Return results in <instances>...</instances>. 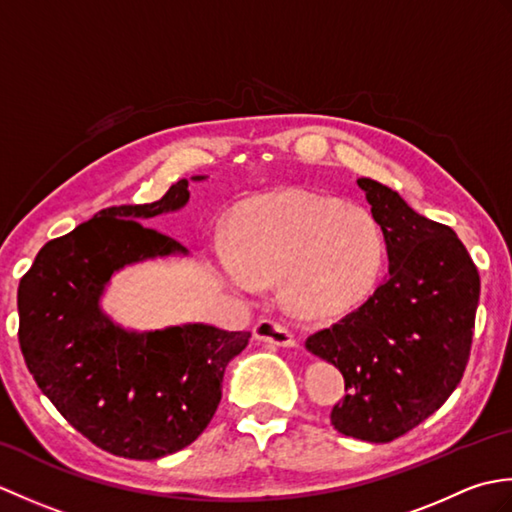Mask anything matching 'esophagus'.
Masks as SVG:
<instances>
[{"instance_id": "esophagus-1", "label": "esophagus", "mask_w": 512, "mask_h": 512, "mask_svg": "<svg viewBox=\"0 0 512 512\" xmlns=\"http://www.w3.org/2000/svg\"><path fill=\"white\" fill-rule=\"evenodd\" d=\"M255 336L259 341L264 343H270V345H277V347H297V339L295 334H292L290 330H286L284 325H279L275 321L270 319H262L257 321L255 325Z\"/></svg>"}]
</instances>
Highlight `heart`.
I'll use <instances>...</instances> for the list:
<instances>
[{
    "mask_svg": "<svg viewBox=\"0 0 512 512\" xmlns=\"http://www.w3.org/2000/svg\"><path fill=\"white\" fill-rule=\"evenodd\" d=\"M387 257L383 228L363 206L286 189L244 206L235 239L215 244L217 273L255 297L281 279V299L301 319L334 321L372 295Z\"/></svg>",
    "mask_w": 512,
    "mask_h": 512,
    "instance_id": "heart-1",
    "label": "heart"
}]
</instances>
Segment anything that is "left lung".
Masks as SVG:
<instances>
[{
    "instance_id": "obj_1",
    "label": "left lung",
    "mask_w": 512,
    "mask_h": 512,
    "mask_svg": "<svg viewBox=\"0 0 512 512\" xmlns=\"http://www.w3.org/2000/svg\"><path fill=\"white\" fill-rule=\"evenodd\" d=\"M383 228L389 273L361 308L312 334L308 352L345 378L334 429L391 442L438 411L469 363L480 275L449 226L416 213L385 184L358 178Z\"/></svg>"
}]
</instances>
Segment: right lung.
I'll return each mask as SVG.
<instances>
[{
	"mask_svg": "<svg viewBox=\"0 0 512 512\" xmlns=\"http://www.w3.org/2000/svg\"><path fill=\"white\" fill-rule=\"evenodd\" d=\"M187 202L189 180H178L158 202L103 209L43 246L19 281V345L32 378L76 431L129 460L189 447L220 405L226 365L250 339L209 323L138 332L101 306L123 268L189 255L140 224Z\"/></svg>",
	"mask_w": 512,
	"mask_h": 512,
	"instance_id": "add662e5",
	"label": "right lung"
}]
</instances>
